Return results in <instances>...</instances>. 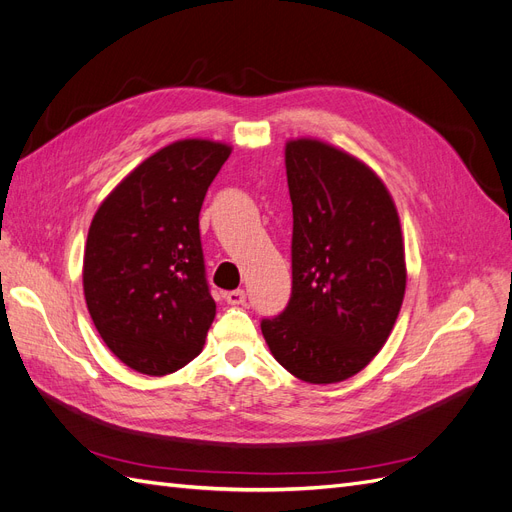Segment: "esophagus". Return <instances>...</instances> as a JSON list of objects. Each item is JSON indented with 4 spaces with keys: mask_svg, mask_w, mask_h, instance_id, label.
<instances>
[{
    "mask_svg": "<svg viewBox=\"0 0 512 512\" xmlns=\"http://www.w3.org/2000/svg\"><path fill=\"white\" fill-rule=\"evenodd\" d=\"M228 305H243L245 303V290H230L224 294Z\"/></svg>",
    "mask_w": 512,
    "mask_h": 512,
    "instance_id": "34e87169",
    "label": "esophagus"
}]
</instances>
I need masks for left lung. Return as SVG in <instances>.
I'll return each instance as SVG.
<instances>
[{
    "instance_id": "obj_1",
    "label": "left lung",
    "mask_w": 512,
    "mask_h": 512,
    "mask_svg": "<svg viewBox=\"0 0 512 512\" xmlns=\"http://www.w3.org/2000/svg\"><path fill=\"white\" fill-rule=\"evenodd\" d=\"M292 200V294L260 322L275 361L309 384H335L369 365L406 294L397 207L359 158L318 138L286 143Z\"/></svg>"
}]
</instances>
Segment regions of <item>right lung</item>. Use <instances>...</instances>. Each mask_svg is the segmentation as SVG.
Instances as JSON below:
<instances>
[{"label": "right lung", "mask_w": 512, "mask_h": 512, "mask_svg": "<svg viewBox=\"0 0 512 512\" xmlns=\"http://www.w3.org/2000/svg\"><path fill=\"white\" fill-rule=\"evenodd\" d=\"M232 147L183 138L121 179L91 220L83 290L89 316L121 363L166 376L205 346L215 301L198 213Z\"/></svg>", "instance_id": "1"}]
</instances>
